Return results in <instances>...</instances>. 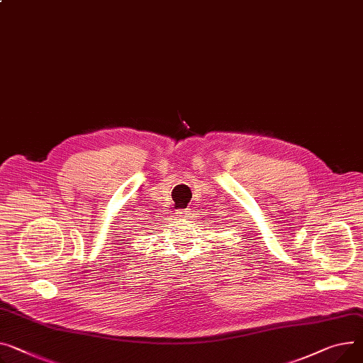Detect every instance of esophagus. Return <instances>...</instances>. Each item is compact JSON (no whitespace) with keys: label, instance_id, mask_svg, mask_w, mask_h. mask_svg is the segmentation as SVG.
<instances>
[{"label":"esophagus","instance_id":"obj_1","mask_svg":"<svg viewBox=\"0 0 363 363\" xmlns=\"http://www.w3.org/2000/svg\"><path fill=\"white\" fill-rule=\"evenodd\" d=\"M188 210H189V208H181V210H177V211H175V217H177V219L184 220L185 217H188V216H189V214H188Z\"/></svg>","mask_w":363,"mask_h":363}]
</instances>
